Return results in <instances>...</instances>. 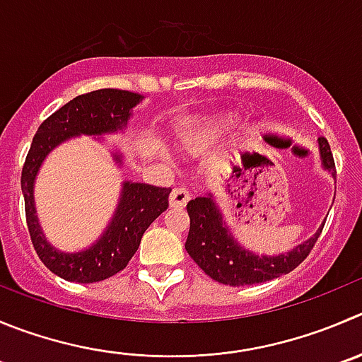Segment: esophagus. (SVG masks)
Wrapping results in <instances>:
<instances>
[{
	"instance_id": "1",
	"label": "esophagus",
	"mask_w": 362,
	"mask_h": 362,
	"mask_svg": "<svg viewBox=\"0 0 362 362\" xmlns=\"http://www.w3.org/2000/svg\"><path fill=\"white\" fill-rule=\"evenodd\" d=\"M190 201V192L187 188H174L170 194V208H185Z\"/></svg>"
}]
</instances>
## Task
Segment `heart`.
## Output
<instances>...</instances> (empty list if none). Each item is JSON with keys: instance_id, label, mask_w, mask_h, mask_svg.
<instances>
[{"instance_id": "b5f03b06", "label": "heart", "mask_w": 362, "mask_h": 362, "mask_svg": "<svg viewBox=\"0 0 362 362\" xmlns=\"http://www.w3.org/2000/svg\"><path fill=\"white\" fill-rule=\"evenodd\" d=\"M238 113H216L188 120L177 135L179 149L188 154H201L222 142L227 133L238 124Z\"/></svg>"}]
</instances>
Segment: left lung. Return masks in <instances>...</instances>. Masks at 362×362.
<instances>
[{"label":"left lung","mask_w":362,"mask_h":362,"mask_svg":"<svg viewBox=\"0 0 362 362\" xmlns=\"http://www.w3.org/2000/svg\"><path fill=\"white\" fill-rule=\"evenodd\" d=\"M318 151L322 168L336 179L332 153L323 136L318 139ZM187 211L190 216V230L185 249L206 275L229 286L259 284L290 274L309 256L325 223L323 222L318 227L311 238L298 243L288 252L259 256L235 238L213 192H206L202 197L192 199L187 204Z\"/></svg>","instance_id":"left-lung-1"}]
</instances>
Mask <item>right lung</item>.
I'll return each mask as SVG.
<instances>
[{
    "label": "right lung",
    "mask_w": 362,
    "mask_h": 362,
    "mask_svg": "<svg viewBox=\"0 0 362 362\" xmlns=\"http://www.w3.org/2000/svg\"><path fill=\"white\" fill-rule=\"evenodd\" d=\"M144 95L135 92L101 88L78 95L47 117L33 136L32 147L21 174L26 223L40 261L58 277L71 282H99L124 270L136 252L147 227L168 208L170 188L124 181L119 202L103 235L90 247L78 252H64L46 240L35 209V179L44 160L60 144L74 136H101L124 132L133 108ZM115 163L122 165L120 151L112 153Z\"/></svg>",
    "instance_id": "right-lung-1"
}]
</instances>
